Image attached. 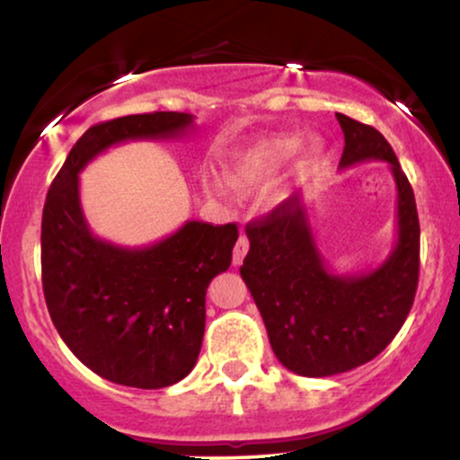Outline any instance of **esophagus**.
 <instances>
[{"label": "esophagus", "mask_w": 460, "mask_h": 460, "mask_svg": "<svg viewBox=\"0 0 460 460\" xmlns=\"http://www.w3.org/2000/svg\"><path fill=\"white\" fill-rule=\"evenodd\" d=\"M248 248H250V242L246 235H240V240L235 242V248H234V265H242L243 263V257L248 254Z\"/></svg>", "instance_id": "34e87169"}]
</instances>
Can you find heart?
<instances>
[{"mask_svg": "<svg viewBox=\"0 0 460 460\" xmlns=\"http://www.w3.org/2000/svg\"><path fill=\"white\" fill-rule=\"evenodd\" d=\"M301 146H304V136L299 133H278V136L261 137L226 163V178L243 195L263 193L276 182ZM321 155V146H312L307 155V165L316 163ZM203 187L223 199L229 197L226 184L217 176L203 180Z\"/></svg>", "mask_w": 460, "mask_h": 460, "instance_id": "obj_1", "label": "heart"}]
</instances>
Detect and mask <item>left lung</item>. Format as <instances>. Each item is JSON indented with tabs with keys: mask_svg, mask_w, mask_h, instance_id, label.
Wrapping results in <instances>:
<instances>
[{
	"mask_svg": "<svg viewBox=\"0 0 460 460\" xmlns=\"http://www.w3.org/2000/svg\"><path fill=\"white\" fill-rule=\"evenodd\" d=\"M344 131L340 170L386 161L397 187V242L385 263L335 273L316 246L307 208L297 197L246 225L250 250L240 267L263 316L271 350L305 377L344 374L369 363L403 327L420 270V225L408 178L391 144L374 127L335 114Z\"/></svg>",
	"mask_w": 460,
	"mask_h": 460,
	"instance_id": "left-lung-1",
	"label": "left lung"
}]
</instances>
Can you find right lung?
<instances>
[{
    "label": "right lung",
    "mask_w": 460,
    "mask_h": 460,
    "mask_svg": "<svg viewBox=\"0 0 460 460\" xmlns=\"http://www.w3.org/2000/svg\"><path fill=\"white\" fill-rule=\"evenodd\" d=\"M193 114H131L93 125L52 180L42 214V287L61 340L114 385L165 388L190 374L206 331V290L229 270L237 225L187 220L144 248L93 235L78 173L103 150L131 139H172Z\"/></svg>",
    "instance_id": "right-lung-1"
}]
</instances>
